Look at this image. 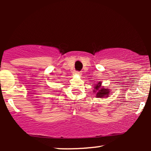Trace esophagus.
Segmentation results:
<instances>
[{"mask_svg":"<svg viewBox=\"0 0 151 151\" xmlns=\"http://www.w3.org/2000/svg\"><path fill=\"white\" fill-rule=\"evenodd\" d=\"M76 74H81V72H79V71H76Z\"/></svg>","mask_w":151,"mask_h":151,"instance_id":"34e87169","label":"esophagus"}]
</instances>
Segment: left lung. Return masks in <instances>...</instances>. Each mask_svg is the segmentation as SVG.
<instances>
[{
	"mask_svg": "<svg viewBox=\"0 0 151 151\" xmlns=\"http://www.w3.org/2000/svg\"><path fill=\"white\" fill-rule=\"evenodd\" d=\"M101 85V82H99L98 84H96V86H95L94 89L96 90H93V92H96V97H99V98H102L104 96H107V95L109 94V90L107 89H104V88H101L100 89V86Z\"/></svg>",
	"mask_w": 151,
	"mask_h": 151,
	"instance_id": "obj_1",
	"label": "left lung"
}]
</instances>
